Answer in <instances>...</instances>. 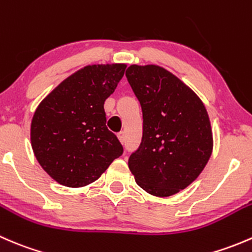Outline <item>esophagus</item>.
<instances>
[{
    "label": "esophagus",
    "instance_id": "esophagus-1",
    "mask_svg": "<svg viewBox=\"0 0 252 252\" xmlns=\"http://www.w3.org/2000/svg\"><path fill=\"white\" fill-rule=\"evenodd\" d=\"M118 139H119V141L122 142V144H126V133H124V131H121V133H118Z\"/></svg>",
    "mask_w": 252,
    "mask_h": 252
}]
</instances>
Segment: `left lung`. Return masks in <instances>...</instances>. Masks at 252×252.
<instances>
[{
	"mask_svg": "<svg viewBox=\"0 0 252 252\" xmlns=\"http://www.w3.org/2000/svg\"><path fill=\"white\" fill-rule=\"evenodd\" d=\"M126 79L142 110V139L129 169L141 189L167 197L191 184L210 159V118L199 96L171 72L133 64Z\"/></svg>",
	"mask_w": 252,
	"mask_h": 252,
	"instance_id": "8db88e82",
	"label": "left lung"
}]
</instances>
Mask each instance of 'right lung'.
Instances as JSON below:
<instances>
[{"instance_id": "obj_1", "label": "right lung", "mask_w": 252, "mask_h": 252, "mask_svg": "<svg viewBox=\"0 0 252 252\" xmlns=\"http://www.w3.org/2000/svg\"><path fill=\"white\" fill-rule=\"evenodd\" d=\"M126 68L121 63L86 65L37 106L30 129L32 151L60 184L85 187L123 154L122 144L106 126L103 105Z\"/></svg>"}]
</instances>
